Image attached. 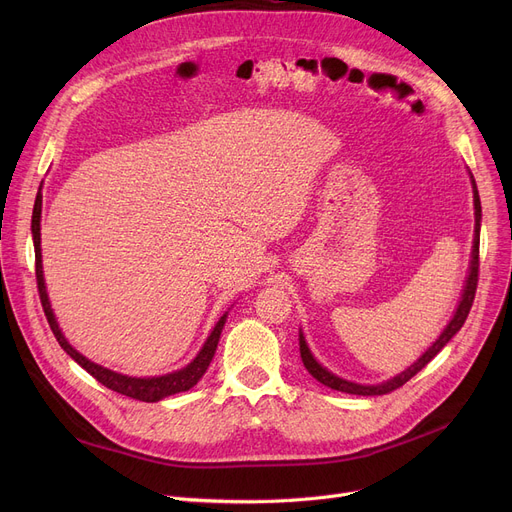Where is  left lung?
<instances>
[{
    "label": "left lung",
    "instance_id": "8db88e82",
    "mask_svg": "<svg viewBox=\"0 0 512 512\" xmlns=\"http://www.w3.org/2000/svg\"><path fill=\"white\" fill-rule=\"evenodd\" d=\"M469 178H471V186H473V207H475V234H473V247H471V261H469V272H467V280H465V286H463V294H461V301L459 305H456V311L454 315L450 317L448 326L442 330V334L436 338V342L427 348V351L413 363L409 365L405 371L396 373L394 378L382 382V384H357V382H351V380H344L340 378V375L332 373L328 367L321 365L313 353L311 348L305 340V334L303 330H299V351H301V359H303V365L305 369L313 375V378L324 384L332 390H338V392H346V394H357V396H382V394H388L396 388H400L402 384H407L415 373H419L429 361H432L442 348L448 344V340L459 332L465 324V319L471 311V305H473V299H475V290H477V272H479V230H481V201H479V193H477V184H475V178L473 174L469 172Z\"/></svg>",
    "mask_w": 512,
    "mask_h": 512
}]
</instances>
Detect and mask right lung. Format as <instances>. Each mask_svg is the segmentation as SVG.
Segmentation results:
<instances>
[{
    "label": "right lung",
    "mask_w": 512,
    "mask_h": 512,
    "mask_svg": "<svg viewBox=\"0 0 512 512\" xmlns=\"http://www.w3.org/2000/svg\"><path fill=\"white\" fill-rule=\"evenodd\" d=\"M41 205H43V195H41V186H39V193H37L35 207H33V222H31L33 242H35V276H37L39 297H41V305H43V311L47 315V321H49V328H51L53 336L58 338V342H60V346L64 348V351L80 367L87 369L93 375V378L99 384H103L105 388H110V390H114L118 394L130 396V398L143 400V402H157V400L166 398V396L191 390L203 378V373L207 371V367H209V363H211V359L215 355V348H218L220 334L224 330L228 311L218 319V324L213 326L211 334L207 336V340L201 346V351L197 353V357L191 363H188L186 367L178 369V371H172V373H166V375H155V378H132V375H124V373H118V371H112V369H107L103 365L93 363L85 355H80L76 348L66 340V336L60 330V324H58L56 315H53L51 303H49V294H47V286H45V278H43V259H41Z\"/></svg>",
    "instance_id": "obj_1"
}]
</instances>
